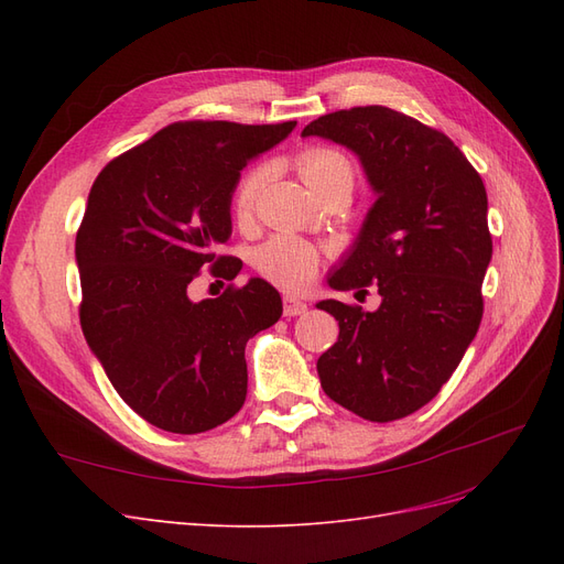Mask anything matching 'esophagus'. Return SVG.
<instances>
[{"label": "esophagus", "instance_id": "esophagus-1", "mask_svg": "<svg viewBox=\"0 0 564 564\" xmlns=\"http://www.w3.org/2000/svg\"><path fill=\"white\" fill-rule=\"evenodd\" d=\"M305 311H308V305H305L303 301L294 299V296H284L282 299V313L286 317H296V315H303Z\"/></svg>", "mask_w": 564, "mask_h": 564}]
</instances>
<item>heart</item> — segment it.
Segmentation results:
<instances>
[{"mask_svg":"<svg viewBox=\"0 0 564 564\" xmlns=\"http://www.w3.org/2000/svg\"><path fill=\"white\" fill-rule=\"evenodd\" d=\"M296 169L305 185L319 197L329 187L346 183L352 187V164L344 152L329 145L305 148L296 155ZM268 178V166L259 164L237 181L232 193V212L242 220H249L259 204V195ZM319 265V253L313 245L299 240V237H275L268 245L256 251V268H259L268 280H272L286 289H303L311 284Z\"/></svg>","mask_w":564,"mask_h":564,"instance_id":"b5f03b06","label":"heart"}]
</instances>
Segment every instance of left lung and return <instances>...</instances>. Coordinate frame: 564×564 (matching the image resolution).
<instances>
[{"mask_svg": "<svg viewBox=\"0 0 564 564\" xmlns=\"http://www.w3.org/2000/svg\"><path fill=\"white\" fill-rule=\"evenodd\" d=\"M303 135L350 148L379 195L329 284H377L383 301L373 313L317 303L338 319L317 360L322 388L367 421L404 419L449 381L482 322L485 183L449 135L383 106L322 115Z\"/></svg>", "mask_w": 564, "mask_h": 564, "instance_id": "obj_1", "label": "left lung"}]
</instances>
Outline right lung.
I'll use <instances>...</instances> for the list:
<instances>
[{
  "mask_svg": "<svg viewBox=\"0 0 564 564\" xmlns=\"http://www.w3.org/2000/svg\"><path fill=\"white\" fill-rule=\"evenodd\" d=\"M296 122H174L110 160L77 230L79 322L110 383L162 431L195 435L240 412L245 346L282 315L275 286L253 278L193 303L202 270L235 280L230 199L242 169Z\"/></svg>",
  "mask_w": 564,
  "mask_h": 564,
  "instance_id": "right-lung-1",
  "label": "right lung"
}]
</instances>
